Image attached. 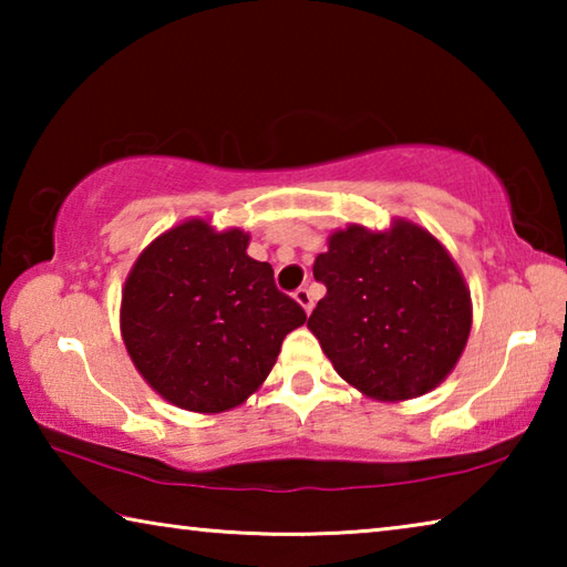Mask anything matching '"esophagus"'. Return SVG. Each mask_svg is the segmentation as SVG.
<instances>
[{
    "label": "esophagus",
    "instance_id": "obj_1",
    "mask_svg": "<svg viewBox=\"0 0 567 567\" xmlns=\"http://www.w3.org/2000/svg\"><path fill=\"white\" fill-rule=\"evenodd\" d=\"M295 300L302 305V310L310 315V310H312V305H315V300H312V292L307 290V287H300V290H295Z\"/></svg>",
    "mask_w": 567,
    "mask_h": 567
}]
</instances>
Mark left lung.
<instances>
[{
    "label": "left lung",
    "mask_w": 567,
    "mask_h": 567,
    "mask_svg": "<svg viewBox=\"0 0 567 567\" xmlns=\"http://www.w3.org/2000/svg\"><path fill=\"white\" fill-rule=\"evenodd\" d=\"M312 275L328 295L307 328L352 388L398 402L425 395L453 372L473 305L453 257L427 229L408 219L388 233L338 229Z\"/></svg>",
    "instance_id": "8db88e82"
}]
</instances>
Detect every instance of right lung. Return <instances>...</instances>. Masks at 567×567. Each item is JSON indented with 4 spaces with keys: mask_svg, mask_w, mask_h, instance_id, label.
<instances>
[{
    "mask_svg": "<svg viewBox=\"0 0 567 567\" xmlns=\"http://www.w3.org/2000/svg\"><path fill=\"white\" fill-rule=\"evenodd\" d=\"M247 245L243 229L187 219L159 235L124 282V348L147 385L182 410L209 415L245 402L307 320Z\"/></svg>",
    "mask_w": 567,
    "mask_h": 567,
    "instance_id": "1",
    "label": "right lung"
}]
</instances>
